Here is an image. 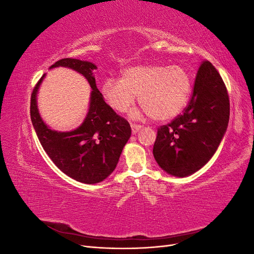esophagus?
<instances>
[{
    "instance_id": "34e87169",
    "label": "esophagus",
    "mask_w": 254,
    "mask_h": 254,
    "mask_svg": "<svg viewBox=\"0 0 254 254\" xmlns=\"http://www.w3.org/2000/svg\"><path fill=\"white\" fill-rule=\"evenodd\" d=\"M140 129H141V126L135 125V124H131V130H132V133L133 134H135L137 131H139Z\"/></svg>"
}]
</instances>
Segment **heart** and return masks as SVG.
<instances>
[{
    "label": "heart",
    "instance_id": "1",
    "mask_svg": "<svg viewBox=\"0 0 254 254\" xmlns=\"http://www.w3.org/2000/svg\"><path fill=\"white\" fill-rule=\"evenodd\" d=\"M190 94V78L180 65L137 64L126 67L121 79H107L102 95L114 111L124 113L139 95L142 111L132 112L133 119L143 114L157 122L176 118L188 104Z\"/></svg>",
    "mask_w": 254,
    "mask_h": 254
}]
</instances>
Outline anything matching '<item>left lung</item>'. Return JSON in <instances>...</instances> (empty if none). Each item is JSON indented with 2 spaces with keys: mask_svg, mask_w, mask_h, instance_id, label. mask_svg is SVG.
<instances>
[{
  "mask_svg": "<svg viewBox=\"0 0 254 254\" xmlns=\"http://www.w3.org/2000/svg\"><path fill=\"white\" fill-rule=\"evenodd\" d=\"M230 117L227 88L209 61L197 72L193 95L183 113L158 129L152 153L168 175L184 178L203 167L224 137Z\"/></svg>",
  "mask_w": 254,
  "mask_h": 254,
  "instance_id": "1",
  "label": "left lung"
}]
</instances>
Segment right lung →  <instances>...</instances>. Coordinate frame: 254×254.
Listing matches in <instances>:
<instances>
[{"instance_id": "obj_1", "label": "right lung", "mask_w": 254, "mask_h": 254, "mask_svg": "<svg viewBox=\"0 0 254 254\" xmlns=\"http://www.w3.org/2000/svg\"><path fill=\"white\" fill-rule=\"evenodd\" d=\"M67 67L81 74L92 89L89 109L81 125L71 131H57L45 124L38 109L37 94L45 77L38 81L30 98V119L43 149L59 170L87 184L104 181L117 167L123 148L131 135L129 123L105 103L96 87L97 66L80 59L58 60L51 68Z\"/></svg>"}]
</instances>
